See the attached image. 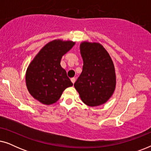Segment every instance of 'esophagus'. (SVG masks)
Segmentation results:
<instances>
[{"instance_id":"obj_1","label":"esophagus","mask_w":151,"mask_h":151,"mask_svg":"<svg viewBox=\"0 0 151 151\" xmlns=\"http://www.w3.org/2000/svg\"><path fill=\"white\" fill-rule=\"evenodd\" d=\"M71 80L72 83L74 84V83H75V82H76V78H71Z\"/></svg>"}]
</instances>
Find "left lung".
Returning a JSON list of instances; mask_svg holds the SVG:
<instances>
[{"label": "left lung", "mask_w": 151, "mask_h": 151, "mask_svg": "<svg viewBox=\"0 0 151 151\" xmlns=\"http://www.w3.org/2000/svg\"><path fill=\"white\" fill-rule=\"evenodd\" d=\"M80 53L83 60L82 71L74 84L84 104L100 106L112 96L116 85V76L112 59L98 42H82Z\"/></svg>", "instance_id": "obj_1"}]
</instances>
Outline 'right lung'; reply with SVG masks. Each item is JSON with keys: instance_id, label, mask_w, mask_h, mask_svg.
Returning <instances> with one entry per match:
<instances>
[{"instance_id": "add662e5", "label": "right lung", "mask_w": 151, "mask_h": 151, "mask_svg": "<svg viewBox=\"0 0 151 151\" xmlns=\"http://www.w3.org/2000/svg\"><path fill=\"white\" fill-rule=\"evenodd\" d=\"M75 42L54 40L41 49L26 71L27 88L33 98L43 104L56 102L66 88L73 86L60 65L63 55Z\"/></svg>"}]
</instances>
